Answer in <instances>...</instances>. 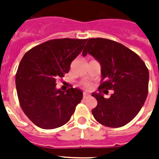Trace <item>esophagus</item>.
<instances>
[{
  "label": "esophagus",
  "mask_w": 159,
  "mask_h": 159,
  "mask_svg": "<svg viewBox=\"0 0 159 159\" xmlns=\"http://www.w3.org/2000/svg\"><path fill=\"white\" fill-rule=\"evenodd\" d=\"M88 96H89V94L85 93V92H84V95H83V98H84V99H86V98H88Z\"/></svg>",
  "instance_id": "1"
}]
</instances>
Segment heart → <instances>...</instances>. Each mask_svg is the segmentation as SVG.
I'll return each instance as SVG.
<instances>
[{
    "label": "heart",
    "instance_id": "heart-1",
    "mask_svg": "<svg viewBox=\"0 0 159 159\" xmlns=\"http://www.w3.org/2000/svg\"><path fill=\"white\" fill-rule=\"evenodd\" d=\"M85 87H86V88H89L90 84H85Z\"/></svg>",
    "mask_w": 159,
    "mask_h": 159
}]
</instances>
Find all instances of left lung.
Instances as JSON below:
<instances>
[{
	"mask_svg": "<svg viewBox=\"0 0 159 159\" xmlns=\"http://www.w3.org/2000/svg\"><path fill=\"white\" fill-rule=\"evenodd\" d=\"M88 54L100 64L103 82L99 90L114 91L109 99L104 98L100 90L99 93L92 94L97 100L92 115L99 123L107 127H123L137 116L147 99L149 84L147 66L128 48L107 39H89L83 57ZM102 92L106 94L105 91Z\"/></svg>",
	"mask_w": 159,
	"mask_h": 159,
	"instance_id": "8db88e82",
	"label": "left lung"
}]
</instances>
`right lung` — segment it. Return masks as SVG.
Wrapping results in <instances>:
<instances>
[{
  "label": "right lung",
  "instance_id": "right-lung-1",
  "mask_svg": "<svg viewBox=\"0 0 159 159\" xmlns=\"http://www.w3.org/2000/svg\"><path fill=\"white\" fill-rule=\"evenodd\" d=\"M86 40L57 39L32 48L25 53L16 75L20 104L32 123L42 129L60 127L71 119L83 99V92L57 88V80L70 70Z\"/></svg>",
  "mask_w": 159,
  "mask_h": 159
}]
</instances>
